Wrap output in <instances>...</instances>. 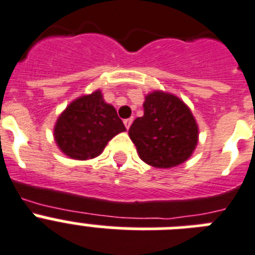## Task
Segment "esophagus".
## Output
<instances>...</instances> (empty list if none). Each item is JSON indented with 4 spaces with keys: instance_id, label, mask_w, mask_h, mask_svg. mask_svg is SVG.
Instances as JSON below:
<instances>
[{
    "instance_id": "obj_1",
    "label": "esophagus",
    "mask_w": 255,
    "mask_h": 255,
    "mask_svg": "<svg viewBox=\"0 0 255 255\" xmlns=\"http://www.w3.org/2000/svg\"><path fill=\"white\" fill-rule=\"evenodd\" d=\"M132 122H133V118H128V119H124V126H126V128H129L131 127Z\"/></svg>"
}]
</instances>
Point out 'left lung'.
<instances>
[{"label": "left lung", "instance_id": "left-lung-1", "mask_svg": "<svg viewBox=\"0 0 255 255\" xmlns=\"http://www.w3.org/2000/svg\"><path fill=\"white\" fill-rule=\"evenodd\" d=\"M144 115L128 134L140 158L150 166L169 169L191 157L199 136L195 118L183 101L160 90L145 97Z\"/></svg>", "mask_w": 255, "mask_h": 255}]
</instances>
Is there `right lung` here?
I'll return each mask as SVG.
<instances>
[{
    "instance_id": "obj_1",
    "label": "right lung",
    "mask_w": 255,
    "mask_h": 255,
    "mask_svg": "<svg viewBox=\"0 0 255 255\" xmlns=\"http://www.w3.org/2000/svg\"><path fill=\"white\" fill-rule=\"evenodd\" d=\"M126 131L115 107L103 101L101 90L74 99L55 124L53 136L60 150L73 160L99 156L107 142Z\"/></svg>"
}]
</instances>
